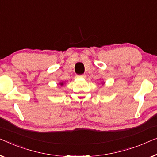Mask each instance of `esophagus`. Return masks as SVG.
<instances>
[{
    "label": "esophagus",
    "mask_w": 157,
    "mask_h": 157,
    "mask_svg": "<svg viewBox=\"0 0 157 157\" xmlns=\"http://www.w3.org/2000/svg\"><path fill=\"white\" fill-rule=\"evenodd\" d=\"M78 77H79V78H86V75L85 74L83 75H78Z\"/></svg>",
    "instance_id": "obj_1"
}]
</instances>
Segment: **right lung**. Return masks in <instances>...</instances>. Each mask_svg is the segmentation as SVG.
<instances>
[{
	"instance_id": "add662e5",
	"label": "right lung",
	"mask_w": 157,
	"mask_h": 157,
	"mask_svg": "<svg viewBox=\"0 0 157 157\" xmlns=\"http://www.w3.org/2000/svg\"><path fill=\"white\" fill-rule=\"evenodd\" d=\"M59 85H60L61 86H63V85H64V83H63V82H60V83H59Z\"/></svg>"
}]
</instances>
